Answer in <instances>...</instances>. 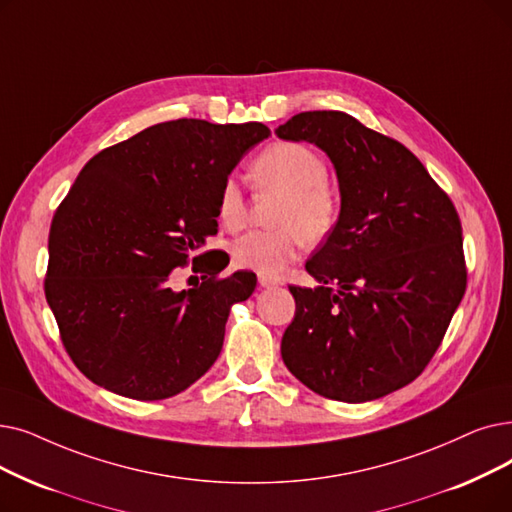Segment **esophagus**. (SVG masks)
I'll list each match as a JSON object with an SVG mask.
<instances>
[{"instance_id": "obj_1", "label": "esophagus", "mask_w": 512, "mask_h": 512, "mask_svg": "<svg viewBox=\"0 0 512 512\" xmlns=\"http://www.w3.org/2000/svg\"><path fill=\"white\" fill-rule=\"evenodd\" d=\"M257 280H259V286H261V288H274V286L280 284V280L270 278V276H263V274H259Z\"/></svg>"}]
</instances>
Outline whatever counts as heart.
<instances>
[{"instance_id":"b5f03b06","label":"heart","mask_w":512,"mask_h":512,"mask_svg":"<svg viewBox=\"0 0 512 512\" xmlns=\"http://www.w3.org/2000/svg\"><path fill=\"white\" fill-rule=\"evenodd\" d=\"M320 154L299 142H276L251 163L257 190L280 194L274 209V230L244 234L232 244V261L242 270L278 276L303 249V242H322L339 219V198L326 182ZM217 219L230 232L247 221V198L236 180H226L217 196Z\"/></svg>"}]
</instances>
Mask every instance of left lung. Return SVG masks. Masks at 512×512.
Instances as JSON below:
<instances>
[{
	"mask_svg": "<svg viewBox=\"0 0 512 512\" xmlns=\"http://www.w3.org/2000/svg\"><path fill=\"white\" fill-rule=\"evenodd\" d=\"M276 136L316 144L335 165L341 213L288 286L295 318L282 360L314 393L360 404L425 370L466 288L458 213L414 154L341 110H309Z\"/></svg>",
	"mask_w": 512,
	"mask_h": 512,
	"instance_id": "1",
	"label": "left lung"
}]
</instances>
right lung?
<instances>
[{
  "label": "right lung",
  "instance_id": "add662e5",
  "mask_svg": "<svg viewBox=\"0 0 512 512\" xmlns=\"http://www.w3.org/2000/svg\"><path fill=\"white\" fill-rule=\"evenodd\" d=\"M270 136L263 123L152 125L85 163L50 228L46 299L75 366L98 387L154 402L188 389L224 345L230 307L257 278L203 257L217 234V196L232 169ZM210 278L175 292L176 270Z\"/></svg>",
  "mask_w": 512,
  "mask_h": 512
}]
</instances>
